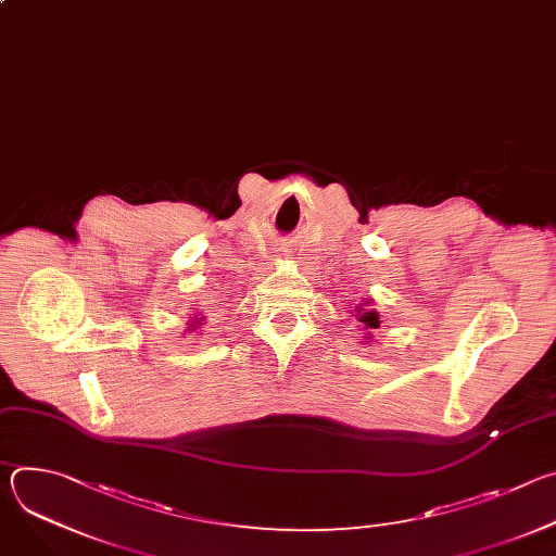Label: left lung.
<instances>
[{
	"mask_svg": "<svg viewBox=\"0 0 556 556\" xmlns=\"http://www.w3.org/2000/svg\"><path fill=\"white\" fill-rule=\"evenodd\" d=\"M367 303V301H365ZM354 312H356V321H361V328L363 330H376L378 326H380V321H378V312L376 309H371V307H354ZM365 339H371V337H365Z\"/></svg>",
	"mask_w": 556,
	"mask_h": 556,
	"instance_id": "1",
	"label": "left lung"
}]
</instances>
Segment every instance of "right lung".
I'll list each match as a JSON object with an SVG mask.
<instances>
[{
	"label": "right lung",
	"mask_w": 556,
	"mask_h": 556,
	"mask_svg": "<svg viewBox=\"0 0 556 556\" xmlns=\"http://www.w3.org/2000/svg\"><path fill=\"white\" fill-rule=\"evenodd\" d=\"M193 321H195V324H189V328H191V330H198V326H202L200 321H204V319H202V316H200V319H195V316H193Z\"/></svg>",
	"instance_id": "obj_1"
}]
</instances>
